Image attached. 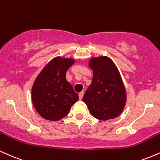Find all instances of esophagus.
<instances>
[{
	"label": "esophagus",
	"mask_w": 160,
	"mask_h": 160,
	"mask_svg": "<svg viewBox=\"0 0 160 160\" xmlns=\"http://www.w3.org/2000/svg\"><path fill=\"white\" fill-rule=\"evenodd\" d=\"M83 95H84L83 92H80V93H79V98H80V100H81L82 98V97H83Z\"/></svg>",
	"instance_id": "34e87169"
}]
</instances>
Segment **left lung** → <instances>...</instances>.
Masks as SVG:
<instances>
[{
	"mask_svg": "<svg viewBox=\"0 0 160 160\" xmlns=\"http://www.w3.org/2000/svg\"><path fill=\"white\" fill-rule=\"evenodd\" d=\"M88 66L93 77L82 101L95 118L107 121L117 118L127 101L126 88L118 68L107 56L91 58Z\"/></svg>",
	"mask_w": 160,
	"mask_h": 160,
	"instance_id": "obj_1",
	"label": "left lung"
}]
</instances>
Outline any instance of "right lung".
<instances>
[{
  "label": "right lung",
  "mask_w": 160,
  "mask_h": 160,
  "mask_svg": "<svg viewBox=\"0 0 160 160\" xmlns=\"http://www.w3.org/2000/svg\"><path fill=\"white\" fill-rule=\"evenodd\" d=\"M74 62L73 58L61 57L52 59L32 84V102L37 112L46 120L55 122L63 118L78 101V95L65 78Z\"/></svg>",
  "instance_id": "1"
}]
</instances>
